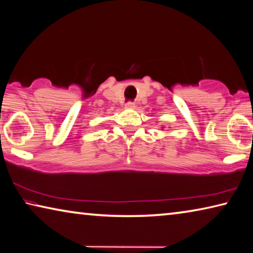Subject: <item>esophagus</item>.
Listing matches in <instances>:
<instances>
[{
  "mask_svg": "<svg viewBox=\"0 0 253 253\" xmlns=\"http://www.w3.org/2000/svg\"><path fill=\"white\" fill-rule=\"evenodd\" d=\"M134 106H135V104H134L133 102H131V101L126 102V107H127V109H133Z\"/></svg>",
  "mask_w": 253,
  "mask_h": 253,
  "instance_id": "esophagus-1",
  "label": "esophagus"
}]
</instances>
